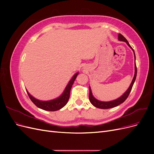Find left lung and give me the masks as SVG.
Masks as SVG:
<instances>
[{
  "label": "left lung",
  "mask_w": 154,
  "mask_h": 154,
  "mask_svg": "<svg viewBox=\"0 0 154 154\" xmlns=\"http://www.w3.org/2000/svg\"><path fill=\"white\" fill-rule=\"evenodd\" d=\"M118 40L119 41L125 42L127 44V45L133 51L134 54V58H135V74H134V78H133V80L132 81L131 84H130V85L128 87L127 91H126L122 96L119 97V98L116 99L115 100H113V101H99V100H96L95 97L93 96L92 91H91V87H89V96H88V97H89L90 102L92 103V105H94L95 107H97V108L101 109H111V108H113V107L117 106L123 103V102L126 100H127V98L128 97L130 91H131V90H132V88L133 87L134 82H135V80H136V76H137V67H136V55H135L134 51V49H132V48L131 47V46H130V45L129 44L127 40L126 39L122 34H119L118 35Z\"/></svg>",
  "instance_id": "1"
}]
</instances>
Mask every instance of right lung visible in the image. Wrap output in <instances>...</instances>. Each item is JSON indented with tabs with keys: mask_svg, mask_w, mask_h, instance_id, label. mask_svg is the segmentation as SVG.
Here are the masks:
<instances>
[{
	"mask_svg": "<svg viewBox=\"0 0 154 154\" xmlns=\"http://www.w3.org/2000/svg\"><path fill=\"white\" fill-rule=\"evenodd\" d=\"M78 74V72H76L74 74L71 78V80L68 83L67 85L66 86V88H65V90L61 94V96H60L58 97L54 100L49 101H40L35 98V97L33 96H32L28 92V91L26 90L27 93L32 103H33L37 107H38V108L48 111L58 110L63 108L68 102L70 97V92H71V87L74 82V80H76Z\"/></svg>",
	"mask_w": 154,
	"mask_h": 154,
	"instance_id": "obj_1",
	"label": "right lung"
}]
</instances>
